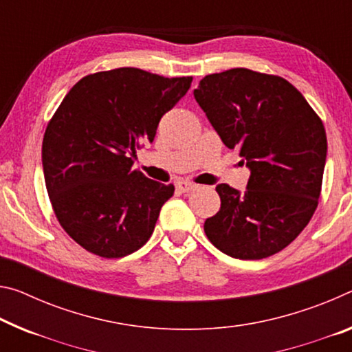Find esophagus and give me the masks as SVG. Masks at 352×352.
I'll use <instances>...</instances> for the list:
<instances>
[{
    "mask_svg": "<svg viewBox=\"0 0 352 352\" xmlns=\"http://www.w3.org/2000/svg\"><path fill=\"white\" fill-rule=\"evenodd\" d=\"M177 188L180 189L182 192H189V191H194V189L197 188V185H196V183H192V182L182 180V182L177 183Z\"/></svg>",
    "mask_w": 352,
    "mask_h": 352,
    "instance_id": "34e87169",
    "label": "esophagus"
}]
</instances>
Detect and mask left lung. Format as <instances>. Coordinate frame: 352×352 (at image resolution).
Masks as SVG:
<instances>
[{"instance_id":"left-lung-1","label":"left lung","mask_w":352,"mask_h":352,"mask_svg":"<svg viewBox=\"0 0 352 352\" xmlns=\"http://www.w3.org/2000/svg\"><path fill=\"white\" fill-rule=\"evenodd\" d=\"M194 98L250 170L244 192L216 186L221 210L205 221L206 236L239 260L280 252L318 206L327 155L321 119L287 80L249 69L205 76Z\"/></svg>"}]
</instances>
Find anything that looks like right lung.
<instances>
[{
	"label": "right lung",
	"instance_id": "add662e5",
	"mask_svg": "<svg viewBox=\"0 0 352 352\" xmlns=\"http://www.w3.org/2000/svg\"><path fill=\"white\" fill-rule=\"evenodd\" d=\"M191 81L133 67L98 72L81 78L50 120L42 142L48 196L59 224L89 252L120 258L152 236L175 188L133 169V156L139 142H153Z\"/></svg>",
	"mask_w": 352,
	"mask_h": 352
}]
</instances>
